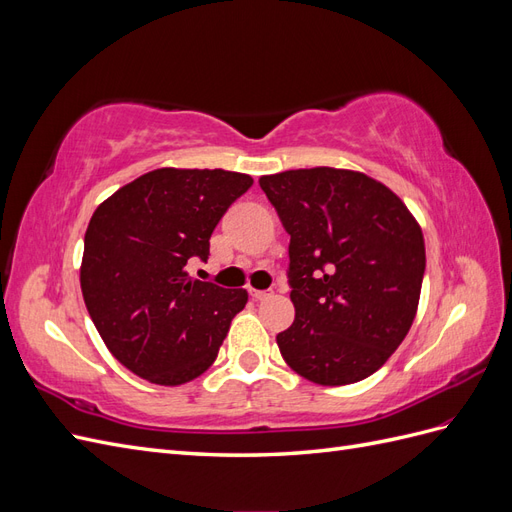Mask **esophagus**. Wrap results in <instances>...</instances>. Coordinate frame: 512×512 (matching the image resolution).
I'll return each instance as SVG.
<instances>
[{
  "mask_svg": "<svg viewBox=\"0 0 512 512\" xmlns=\"http://www.w3.org/2000/svg\"><path fill=\"white\" fill-rule=\"evenodd\" d=\"M250 294H252V299H256V301H265V299L273 297V290H254V288H250Z\"/></svg>",
  "mask_w": 512,
  "mask_h": 512,
  "instance_id": "obj_1",
  "label": "esophagus"
}]
</instances>
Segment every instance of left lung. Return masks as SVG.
<instances>
[{
  "label": "left lung",
  "instance_id": "obj_1",
  "mask_svg": "<svg viewBox=\"0 0 512 512\" xmlns=\"http://www.w3.org/2000/svg\"><path fill=\"white\" fill-rule=\"evenodd\" d=\"M290 235L294 322L284 361L322 386L365 380L408 335L425 275L418 222L386 185L356 170L299 168L260 177Z\"/></svg>",
  "mask_w": 512,
  "mask_h": 512
}]
</instances>
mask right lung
Segmentation results:
<instances>
[{
	"label": "right lung",
	"instance_id": "add662e5",
	"mask_svg": "<svg viewBox=\"0 0 512 512\" xmlns=\"http://www.w3.org/2000/svg\"><path fill=\"white\" fill-rule=\"evenodd\" d=\"M252 183L222 168H158L91 215L83 299L106 348L132 374L177 386L213 365L247 292L192 280L185 267L207 262L213 228Z\"/></svg>",
	"mask_w": 512,
	"mask_h": 512
}]
</instances>
